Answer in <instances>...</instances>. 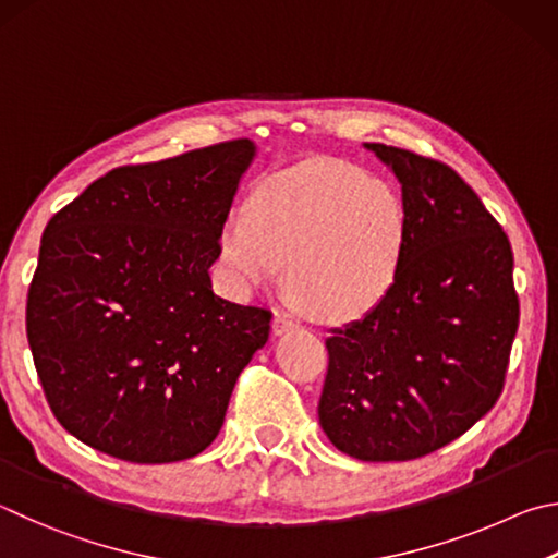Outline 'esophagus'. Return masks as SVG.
Wrapping results in <instances>:
<instances>
[{"label": "esophagus", "instance_id": "obj_1", "mask_svg": "<svg viewBox=\"0 0 558 558\" xmlns=\"http://www.w3.org/2000/svg\"><path fill=\"white\" fill-rule=\"evenodd\" d=\"M296 326L299 324L289 314H277V316H274L271 330H274V336H284V333H289V330H294Z\"/></svg>", "mask_w": 558, "mask_h": 558}]
</instances>
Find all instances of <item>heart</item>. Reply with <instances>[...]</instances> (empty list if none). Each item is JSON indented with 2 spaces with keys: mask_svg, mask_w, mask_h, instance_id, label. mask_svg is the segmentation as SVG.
Listing matches in <instances>:
<instances>
[{
  "mask_svg": "<svg viewBox=\"0 0 558 558\" xmlns=\"http://www.w3.org/2000/svg\"><path fill=\"white\" fill-rule=\"evenodd\" d=\"M407 208L357 166L311 159L269 175L220 232V264L240 289L269 287L287 267L291 299L320 320H353L395 287Z\"/></svg>",
  "mask_w": 558,
  "mask_h": 558,
  "instance_id": "b5f03b06",
  "label": "heart"
}]
</instances>
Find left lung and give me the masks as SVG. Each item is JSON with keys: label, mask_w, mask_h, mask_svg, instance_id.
<instances>
[{"label": "left lung", "mask_w": 558, "mask_h": 558, "mask_svg": "<svg viewBox=\"0 0 558 558\" xmlns=\"http://www.w3.org/2000/svg\"><path fill=\"white\" fill-rule=\"evenodd\" d=\"M402 183L395 287L326 340L318 418L357 461H414L463 436L502 392L520 299L512 247L451 166L365 144Z\"/></svg>", "instance_id": "obj_1"}]
</instances>
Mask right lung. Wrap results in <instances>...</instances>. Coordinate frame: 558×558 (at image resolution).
<instances>
[{
	"instance_id": "1",
	"label": "right lung",
	"mask_w": 558,
	"mask_h": 558,
	"mask_svg": "<svg viewBox=\"0 0 558 558\" xmlns=\"http://www.w3.org/2000/svg\"><path fill=\"white\" fill-rule=\"evenodd\" d=\"M250 140L120 166L48 220L26 338L53 416L95 451L173 463L218 436L271 311L213 294Z\"/></svg>"
}]
</instances>
